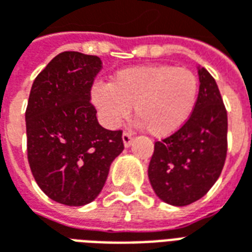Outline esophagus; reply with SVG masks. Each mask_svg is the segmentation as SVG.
<instances>
[{
    "label": "esophagus",
    "mask_w": 252,
    "mask_h": 252,
    "mask_svg": "<svg viewBox=\"0 0 252 252\" xmlns=\"http://www.w3.org/2000/svg\"><path fill=\"white\" fill-rule=\"evenodd\" d=\"M132 139H133V135H132L131 132H124L123 133V142H124V146L126 147H129L132 143Z\"/></svg>",
    "instance_id": "1"
}]
</instances>
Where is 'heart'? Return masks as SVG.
<instances>
[{"label":"heart","mask_w":252,"mask_h":252,"mask_svg":"<svg viewBox=\"0 0 252 252\" xmlns=\"http://www.w3.org/2000/svg\"><path fill=\"white\" fill-rule=\"evenodd\" d=\"M198 88V78L186 67H128L116 72L110 83H94L92 99L106 126H120L133 106L146 131L164 137L185 124L194 108Z\"/></svg>","instance_id":"1"}]
</instances>
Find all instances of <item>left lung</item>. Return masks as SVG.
Returning <instances> with one entry per match:
<instances>
[{
  "instance_id": "obj_1",
  "label": "left lung",
  "mask_w": 252,
  "mask_h": 252,
  "mask_svg": "<svg viewBox=\"0 0 252 252\" xmlns=\"http://www.w3.org/2000/svg\"><path fill=\"white\" fill-rule=\"evenodd\" d=\"M200 92L185 124L154 144L148 178L160 200L189 205L209 191L221 174L228 150L225 105L215 78L198 68Z\"/></svg>"
}]
</instances>
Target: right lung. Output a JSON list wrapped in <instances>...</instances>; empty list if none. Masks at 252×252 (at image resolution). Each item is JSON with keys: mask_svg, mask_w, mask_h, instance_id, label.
<instances>
[{"mask_svg": "<svg viewBox=\"0 0 252 252\" xmlns=\"http://www.w3.org/2000/svg\"><path fill=\"white\" fill-rule=\"evenodd\" d=\"M101 64L95 55L64 51L31 89L25 110L28 163L39 188L64 205L92 202L124 150L123 131L99 126L90 102Z\"/></svg>", "mask_w": 252, "mask_h": 252, "instance_id": "1", "label": "right lung"}]
</instances>
